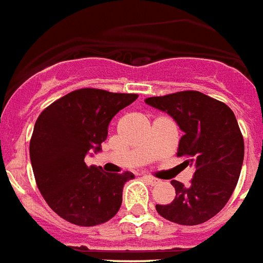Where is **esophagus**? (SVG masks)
<instances>
[{"instance_id": "34e87169", "label": "esophagus", "mask_w": 263, "mask_h": 263, "mask_svg": "<svg viewBox=\"0 0 263 263\" xmlns=\"http://www.w3.org/2000/svg\"><path fill=\"white\" fill-rule=\"evenodd\" d=\"M144 179L145 181H148L151 183V185H155V183H158V179L157 178H154V176H151V175H144Z\"/></svg>"}]
</instances>
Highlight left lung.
I'll return each instance as SVG.
<instances>
[{
  "mask_svg": "<svg viewBox=\"0 0 263 263\" xmlns=\"http://www.w3.org/2000/svg\"><path fill=\"white\" fill-rule=\"evenodd\" d=\"M145 103L175 119L183 132L176 155L195 171L187 187L171 182L175 199L157 204V212L182 226L208 221L229 202L241 174L244 139L235 115L224 102L199 91L151 97Z\"/></svg>",
  "mask_w": 263,
  "mask_h": 263,
  "instance_id": "1",
  "label": "left lung"
}]
</instances>
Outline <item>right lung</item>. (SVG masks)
<instances>
[{"mask_svg":"<svg viewBox=\"0 0 263 263\" xmlns=\"http://www.w3.org/2000/svg\"><path fill=\"white\" fill-rule=\"evenodd\" d=\"M137 98V93L81 88L39 115L29 144L34 179L46 203L68 223L92 227L119 212L123 185L134 175L88 166L85 155L101 150L113 116Z\"/></svg>","mask_w":263,"mask_h":263,"instance_id":"add662e5","label":"right lung"}]
</instances>
